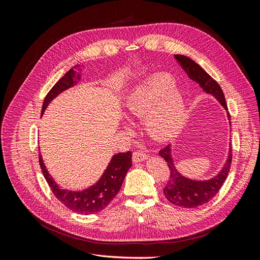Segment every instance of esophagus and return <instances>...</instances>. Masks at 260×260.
Here are the masks:
<instances>
[{
  "label": "esophagus",
  "mask_w": 260,
  "mask_h": 260,
  "mask_svg": "<svg viewBox=\"0 0 260 260\" xmlns=\"http://www.w3.org/2000/svg\"><path fill=\"white\" fill-rule=\"evenodd\" d=\"M147 154L143 151H140V149H138V151H135L132 154V159L135 162H139V161H143L147 158Z\"/></svg>",
  "instance_id": "34e87169"
}]
</instances>
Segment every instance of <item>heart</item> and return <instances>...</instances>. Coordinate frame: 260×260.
<instances>
[{"instance_id": "1", "label": "heart", "mask_w": 260, "mask_h": 260, "mask_svg": "<svg viewBox=\"0 0 260 260\" xmlns=\"http://www.w3.org/2000/svg\"><path fill=\"white\" fill-rule=\"evenodd\" d=\"M171 84L167 75L153 77L125 101L130 117L147 116V129L156 138L170 137L181 127L185 116V104L180 89Z\"/></svg>"}]
</instances>
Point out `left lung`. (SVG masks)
I'll use <instances>...</instances> for the list:
<instances>
[{"label": "left lung", "instance_id": "8db88e82", "mask_svg": "<svg viewBox=\"0 0 260 260\" xmlns=\"http://www.w3.org/2000/svg\"><path fill=\"white\" fill-rule=\"evenodd\" d=\"M175 58L193 81L198 82L206 93L214 95L220 102V104L224 107L225 111H228L224 94L216 80L212 79L205 70L190 57L183 56V55H175ZM228 117L230 118L229 112H228ZM159 155L167 161L170 170L168 182L164 187V194L170 203L182 208H195L202 206L216 196L223 185L228 175H229L232 162V151L230 148L224 167L216 177L205 181H196L187 179L177 171L174 160H172L169 144L160 149Z\"/></svg>", "mask_w": 260, "mask_h": 260}]
</instances>
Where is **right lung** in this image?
Returning <instances> with one entry per match:
<instances>
[{
	"instance_id": "1",
	"label": "right lung",
	"mask_w": 260,
	"mask_h": 260,
	"mask_svg": "<svg viewBox=\"0 0 260 260\" xmlns=\"http://www.w3.org/2000/svg\"><path fill=\"white\" fill-rule=\"evenodd\" d=\"M76 78L79 80L80 75L78 74L76 76L75 70L70 69L64 75V77H61L55 83L43 101L41 115H43L45 108L48 107L53 99L56 98L62 91L72 88L75 83H77ZM39 162H40V167L46 182L49 183L55 198L64 204L67 208L78 212V214L90 215L103 210L114 200L117 193L119 192L123 179L132 166V155L130 151L114 155L103 176L101 177L98 182L79 192L64 190V188L59 187L55 183V181L45 168L40 153H39Z\"/></svg>"
}]
</instances>
